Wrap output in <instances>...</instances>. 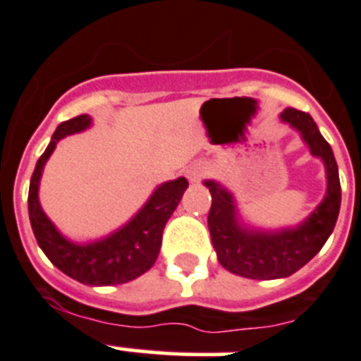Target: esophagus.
I'll return each instance as SVG.
<instances>
[{
  "instance_id": "esophagus-1",
  "label": "esophagus",
  "mask_w": 361,
  "mask_h": 361,
  "mask_svg": "<svg viewBox=\"0 0 361 361\" xmlns=\"http://www.w3.org/2000/svg\"><path fill=\"white\" fill-rule=\"evenodd\" d=\"M208 174V167L204 164H192L187 169V178L190 183H200Z\"/></svg>"
}]
</instances>
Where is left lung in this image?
<instances>
[{
  "label": "left lung",
  "instance_id": "obj_1",
  "mask_svg": "<svg viewBox=\"0 0 361 361\" xmlns=\"http://www.w3.org/2000/svg\"><path fill=\"white\" fill-rule=\"evenodd\" d=\"M281 119L301 133L313 157L324 161L328 180L326 196L298 226L265 231L240 222L237 204L228 188L214 180L204 181L212 194L208 230L217 260L222 267L242 278L278 279L294 274L321 251L338 219L342 190L331 146L326 142L310 114L285 109Z\"/></svg>",
  "mask_w": 361,
  "mask_h": 361
}]
</instances>
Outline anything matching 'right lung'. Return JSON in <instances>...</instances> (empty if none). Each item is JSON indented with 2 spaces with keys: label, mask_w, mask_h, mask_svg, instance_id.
<instances>
[{
  "label": "right lung",
  "mask_w": 361,
  "mask_h": 361,
  "mask_svg": "<svg viewBox=\"0 0 361 361\" xmlns=\"http://www.w3.org/2000/svg\"><path fill=\"white\" fill-rule=\"evenodd\" d=\"M92 124L90 116L73 117L59 124L42 157L37 160L35 171L30 180L28 214L33 235L44 255L63 274L90 287L121 285L139 278L149 271L157 262L161 245L164 228L176 210L188 181L183 176L165 181L154 188L147 203L128 221L123 228L109 237L89 244H76L63 237L55 228L39 203V183L44 165L55 151L60 139L67 135L80 133Z\"/></svg>",
  "instance_id": "obj_1"
}]
</instances>
